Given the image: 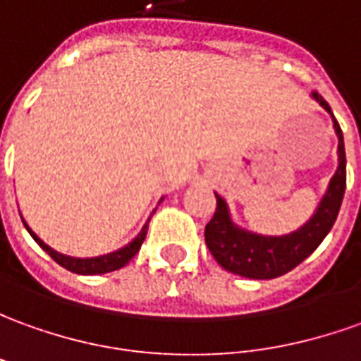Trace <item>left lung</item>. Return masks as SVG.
Segmentation results:
<instances>
[{
  "mask_svg": "<svg viewBox=\"0 0 361 361\" xmlns=\"http://www.w3.org/2000/svg\"><path fill=\"white\" fill-rule=\"evenodd\" d=\"M312 100H317L320 108L332 116V126L338 137V166L328 183L326 192L307 222L295 232L283 235L252 232L233 220L228 202L218 192H214L216 212L212 220L206 224L204 240L214 259L233 275H242L247 279H275L289 273L317 250L336 222L346 190L344 135L326 100L317 92H312Z\"/></svg>",
  "mask_w": 361,
  "mask_h": 361,
  "instance_id": "obj_1",
  "label": "left lung"
}]
</instances>
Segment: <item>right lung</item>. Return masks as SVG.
<instances>
[{"mask_svg":"<svg viewBox=\"0 0 361 361\" xmlns=\"http://www.w3.org/2000/svg\"><path fill=\"white\" fill-rule=\"evenodd\" d=\"M161 200H163V198H161ZM161 200H159V204H161ZM21 220H23L27 232L31 233V238H33L35 242L39 243L44 252L49 253L52 259L56 261L59 265H62L64 269L72 271V273H78V275H104V273H109V271L121 269L123 265H128L129 261L135 257V253L139 252L141 243H143L145 235H147L149 220H151V216H149V220L145 222V226L141 228V232H139L131 242L126 243L123 247H119V250H116V252L104 253V255H96V257H72V255H66V253L56 252V250H52L49 243H44L43 240H41V238H39V235L29 228V224L25 222L23 216H21Z\"/></svg>","mask_w":361,"mask_h":361,"instance_id":"obj_1","label":"right lung"}]
</instances>
